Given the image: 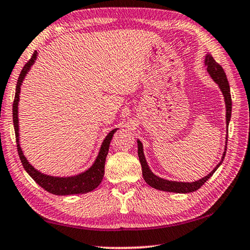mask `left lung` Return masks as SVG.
<instances>
[{"instance_id":"1","label":"left lung","mask_w":250,"mask_h":250,"mask_svg":"<svg viewBox=\"0 0 250 250\" xmlns=\"http://www.w3.org/2000/svg\"><path fill=\"white\" fill-rule=\"evenodd\" d=\"M205 63L207 66V70H208L209 75L211 76L214 82L218 83L219 88L222 91V95L225 97V104H226V123H227V126L229 125L230 117H231V95H230V87L229 83L227 79V76H226L224 69L216 62V60L213 59V57L211 55H207L205 59ZM137 149H138V159H140V162L142 165V174H143V178L149 187L154 188V189L161 190V191H167V192H175V193H189V192L197 191L199 188H201L207 180L210 179L214 172L217 171V168L220 167L222 161L225 159L226 151H227V144H226V148L224 154H222L221 161L218 163L216 167L213 168L210 173L202 178L198 181L194 182H176V181H168V180H165L160 178V176L155 175L153 172L149 170L146 160H145L144 152H143V144L140 140H137Z\"/></svg>"}]
</instances>
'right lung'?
I'll return each mask as SVG.
<instances>
[{"label":"right lung","instance_id":"1","mask_svg":"<svg viewBox=\"0 0 250 250\" xmlns=\"http://www.w3.org/2000/svg\"><path fill=\"white\" fill-rule=\"evenodd\" d=\"M38 57V52L34 51L28 62L24 64L20 76H19L17 88H15V97L13 102V125L15 130V138H17V146H18V153L20 156V160L22 162L24 170L28 172L29 175L36 181L41 188H43L45 191L50 192L52 194L57 195H70V194H80V193H87L95 190L99 184H101L102 180L104 178V172H105V161L106 156L108 154V148L110 141H112L114 133L116 132L117 128L110 130L108 135L104 140L101 149L97 157H96L94 164L88 168L87 171L83 172L74 176H51L41 173L37 168H34L31 164L28 162L26 157L23 154L21 146H20V138H19V117H18V105L19 99H20V93H21V85L24 80L26 74H28L31 66L34 63Z\"/></svg>","mask_w":250,"mask_h":250}]
</instances>
